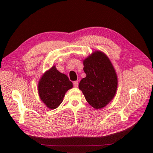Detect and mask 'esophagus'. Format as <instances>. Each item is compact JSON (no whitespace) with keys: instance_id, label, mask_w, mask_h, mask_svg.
<instances>
[{"instance_id":"obj_1","label":"esophagus","mask_w":153,"mask_h":153,"mask_svg":"<svg viewBox=\"0 0 153 153\" xmlns=\"http://www.w3.org/2000/svg\"><path fill=\"white\" fill-rule=\"evenodd\" d=\"M73 84H74V86L75 87H78V82H77V81H75V82H73Z\"/></svg>"}]
</instances>
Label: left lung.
<instances>
[{
	"label": "left lung",
	"mask_w": 153,
	"mask_h": 153,
	"mask_svg": "<svg viewBox=\"0 0 153 153\" xmlns=\"http://www.w3.org/2000/svg\"><path fill=\"white\" fill-rule=\"evenodd\" d=\"M86 74L79 84L85 98L95 109L106 106L114 97L118 77L111 62L101 51H95L83 60Z\"/></svg>",
	"instance_id": "left-lung-1"
}]
</instances>
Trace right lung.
<instances>
[{"label":"right lung","mask_w":153,"mask_h":153,"mask_svg":"<svg viewBox=\"0 0 153 153\" xmlns=\"http://www.w3.org/2000/svg\"><path fill=\"white\" fill-rule=\"evenodd\" d=\"M72 87V82L66 75L60 73L54 66L42 76L38 84V93L48 108L55 109L63 101L67 91Z\"/></svg>","instance_id":"obj_1"}]
</instances>
